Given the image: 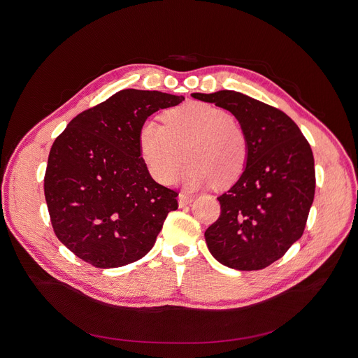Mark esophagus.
Segmentation results:
<instances>
[{
  "mask_svg": "<svg viewBox=\"0 0 358 358\" xmlns=\"http://www.w3.org/2000/svg\"><path fill=\"white\" fill-rule=\"evenodd\" d=\"M193 201V196H189L185 193H180L178 196V204L180 206H185V204H190Z\"/></svg>",
  "mask_w": 358,
  "mask_h": 358,
  "instance_id": "obj_1",
  "label": "esophagus"
}]
</instances>
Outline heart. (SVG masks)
<instances>
[{"mask_svg":"<svg viewBox=\"0 0 358 358\" xmlns=\"http://www.w3.org/2000/svg\"><path fill=\"white\" fill-rule=\"evenodd\" d=\"M138 146L149 174L161 184L173 182L184 158L189 159L182 182L192 190L231 185L243 173L250 154L243 127L227 110L200 101L165 111L164 124L143 122Z\"/></svg>","mask_w":358,"mask_h":358,"instance_id":"b5f03b06","label":"heart"}]
</instances>
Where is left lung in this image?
<instances>
[{
    "label": "left lung",
    "mask_w": 358,
    "mask_h": 358,
    "mask_svg": "<svg viewBox=\"0 0 358 358\" xmlns=\"http://www.w3.org/2000/svg\"><path fill=\"white\" fill-rule=\"evenodd\" d=\"M192 96L231 111L250 146L242 176L217 197L220 216L204 232L208 248L229 268H266L303 235L316 182L310 145L286 113L245 94Z\"/></svg>",
    "instance_id": "8db88e82"
}]
</instances>
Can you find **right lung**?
<instances>
[{
	"mask_svg": "<svg viewBox=\"0 0 358 358\" xmlns=\"http://www.w3.org/2000/svg\"><path fill=\"white\" fill-rule=\"evenodd\" d=\"M184 100L161 91L122 90L73 117L55 139L45 197L55 235L97 268L145 257L164 220L178 209V193L150 177L138 134L159 108Z\"/></svg>",
	"mask_w": 358,
	"mask_h": 358,
	"instance_id": "right-lung-1",
	"label": "right lung"
}]
</instances>
